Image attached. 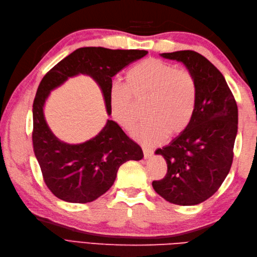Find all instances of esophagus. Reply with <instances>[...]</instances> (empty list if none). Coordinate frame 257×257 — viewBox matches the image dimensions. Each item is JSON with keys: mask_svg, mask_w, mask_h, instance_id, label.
I'll list each match as a JSON object with an SVG mask.
<instances>
[{"mask_svg": "<svg viewBox=\"0 0 257 257\" xmlns=\"http://www.w3.org/2000/svg\"><path fill=\"white\" fill-rule=\"evenodd\" d=\"M143 151H144V158H145V159H149V158L152 155H154V151H152L149 148H143Z\"/></svg>", "mask_w": 257, "mask_h": 257, "instance_id": "34e87169", "label": "esophagus"}]
</instances>
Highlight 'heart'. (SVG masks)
<instances>
[{
  "label": "heart",
  "mask_w": 257,
  "mask_h": 257,
  "mask_svg": "<svg viewBox=\"0 0 257 257\" xmlns=\"http://www.w3.org/2000/svg\"><path fill=\"white\" fill-rule=\"evenodd\" d=\"M198 86L189 70L176 68L157 58L136 64L124 76L123 87L113 86L109 95L112 119L123 129H130L146 101L147 119L133 129L132 136L146 146L161 143L166 136L181 134L192 119Z\"/></svg>",
  "instance_id": "heart-1"
}]
</instances>
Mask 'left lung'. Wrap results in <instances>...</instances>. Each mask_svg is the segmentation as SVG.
<instances>
[{
	"mask_svg": "<svg viewBox=\"0 0 257 257\" xmlns=\"http://www.w3.org/2000/svg\"><path fill=\"white\" fill-rule=\"evenodd\" d=\"M193 75L198 99L189 125L170 144L157 149L168 172L152 182L156 192L178 205H195L214 194L230 172L237 135L238 110L224 76L193 51L162 53Z\"/></svg>",
	"mask_w": 257,
	"mask_h": 257,
	"instance_id": "8db88e82",
	"label": "left lung"
}]
</instances>
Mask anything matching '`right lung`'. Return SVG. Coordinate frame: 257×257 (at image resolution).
Here are the masks:
<instances>
[{
    "label": "right lung",
    "mask_w": 257,
    "mask_h": 257,
    "mask_svg": "<svg viewBox=\"0 0 257 257\" xmlns=\"http://www.w3.org/2000/svg\"><path fill=\"white\" fill-rule=\"evenodd\" d=\"M147 54L140 50L81 47L43 77L33 103V147L47 188L58 199L69 203H87L98 199L111 188L119 167L125 161L141 160L144 152L110 119H107L98 135L85 143L67 144L59 140L45 119L48 96L69 78L89 76L99 86L107 114L110 116L111 78Z\"/></svg>",
    "instance_id": "add662e5"
}]
</instances>
